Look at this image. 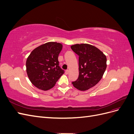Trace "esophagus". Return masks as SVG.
<instances>
[{"label": "esophagus", "instance_id": "esophagus-1", "mask_svg": "<svg viewBox=\"0 0 134 134\" xmlns=\"http://www.w3.org/2000/svg\"><path fill=\"white\" fill-rule=\"evenodd\" d=\"M69 70H65V74H69Z\"/></svg>", "mask_w": 134, "mask_h": 134}]
</instances>
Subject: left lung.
I'll return each instance as SVG.
<instances>
[{"label": "left lung", "mask_w": 134, "mask_h": 134, "mask_svg": "<svg viewBox=\"0 0 134 134\" xmlns=\"http://www.w3.org/2000/svg\"><path fill=\"white\" fill-rule=\"evenodd\" d=\"M71 48L79 56V77L71 83L77 90L87 91L102 79L107 68L106 56L98 48L87 43L73 44Z\"/></svg>", "instance_id": "8db88e82"}]
</instances>
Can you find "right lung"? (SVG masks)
<instances>
[{
	"mask_svg": "<svg viewBox=\"0 0 134 134\" xmlns=\"http://www.w3.org/2000/svg\"><path fill=\"white\" fill-rule=\"evenodd\" d=\"M63 44L48 42L35 48L26 60V72L32 84L39 90L53 88L64 73L59 66L58 56Z\"/></svg>",
	"mask_w": 134,
	"mask_h": 134,
	"instance_id": "obj_1",
	"label": "right lung"
}]
</instances>
